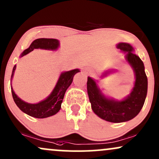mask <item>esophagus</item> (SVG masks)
<instances>
[{
    "instance_id": "obj_1",
    "label": "esophagus",
    "mask_w": 159,
    "mask_h": 159,
    "mask_svg": "<svg viewBox=\"0 0 159 159\" xmlns=\"http://www.w3.org/2000/svg\"><path fill=\"white\" fill-rule=\"evenodd\" d=\"M92 70H89V73H92Z\"/></svg>"
}]
</instances>
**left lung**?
Returning a JSON list of instances; mask_svg holds the SVG:
<instances>
[{"label": "left lung", "instance_id": "8db88e82", "mask_svg": "<svg viewBox=\"0 0 159 159\" xmlns=\"http://www.w3.org/2000/svg\"><path fill=\"white\" fill-rule=\"evenodd\" d=\"M117 48L127 52L126 60L135 73V84L130 95L122 101L108 99L103 95L92 78L88 77L87 80V92L92 110L101 119L111 122H126L135 117L143 107L148 92V78L143 62L133 53L134 49L129 44L119 43ZM111 72H106L103 76Z\"/></svg>", "mask_w": 159, "mask_h": 159}]
</instances>
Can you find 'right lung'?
Masks as SVG:
<instances>
[{"mask_svg": "<svg viewBox=\"0 0 159 159\" xmlns=\"http://www.w3.org/2000/svg\"><path fill=\"white\" fill-rule=\"evenodd\" d=\"M59 45V42L56 39H46V38H40L37 39L31 44L29 48L25 49L23 52L21 56L28 54L33 51L34 49L42 48L46 50H56ZM16 69V65L13 67L12 73H11V79L13 77L14 73ZM80 72L78 69L70 70L61 73L59 78L57 84L48 98L43 101L37 104H31L24 102L20 99L17 94L15 93L11 86V94L14 101L17 106V107L28 115L33 116L35 118H46L48 116H53L56 114L61 108L62 100L64 99L65 92L73 80V76L76 73Z\"/></svg>", "mask_w": 159, "mask_h": 159, "instance_id": "right-lung-1", "label": "right lung"}]
</instances>
